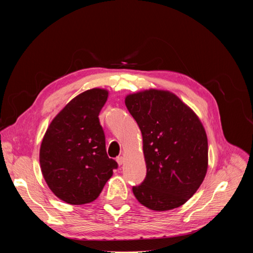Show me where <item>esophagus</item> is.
Returning <instances> with one entry per match:
<instances>
[{
	"instance_id": "1",
	"label": "esophagus",
	"mask_w": 253,
	"mask_h": 253,
	"mask_svg": "<svg viewBox=\"0 0 253 253\" xmlns=\"http://www.w3.org/2000/svg\"><path fill=\"white\" fill-rule=\"evenodd\" d=\"M117 164L119 165V166H122L125 164V157H122V156H119V157H117Z\"/></svg>"
}]
</instances>
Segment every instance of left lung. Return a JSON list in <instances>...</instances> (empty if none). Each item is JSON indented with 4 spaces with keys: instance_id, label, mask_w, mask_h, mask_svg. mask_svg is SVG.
Returning <instances> with one entry per match:
<instances>
[{
    "instance_id": "obj_1",
    "label": "left lung",
    "mask_w": 253,
    "mask_h": 253,
    "mask_svg": "<svg viewBox=\"0 0 253 253\" xmlns=\"http://www.w3.org/2000/svg\"><path fill=\"white\" fill-rule=\"evenodd\" d=\"M125 102L142 134L147 176L133 193L154 211L178 208L208 170V138L195 112L170 90L144 89Z\"/></svg>"
}]
</instances>
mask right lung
<instances>
[{
  "label": "right lung",
  "mask_w": 253,
  "mask_h": 253,
  "mask_svg": "<svg viewBox=\"0 0 253 253\" xmlns=\"http://www.w3.org/2000/svg\"><path fill=\"white\" fill-rule=\"evenodd\" d=\"M109 90L95 87L76 96L51 120L40 147L48 188L71 205L94 202L118 167L109 158L99 113Z\"/></svg>",
  "instance_id": "right-lung-1"
}]
</instances>
